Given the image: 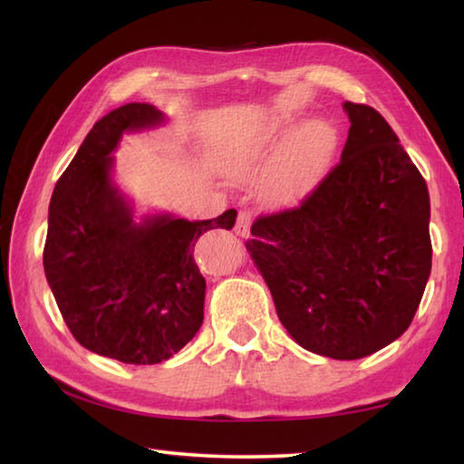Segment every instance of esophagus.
<instances>
[{
	"instance_id": "34e87169",
	"label": "esophagus",
	"mask_w": 464,
	"mask_h": 464,
	"mask_svg": "<svg viewBox=\"0 0 464 464\" xmlns=\"http://www.w3.org/2000/svg\"><path fill=\"white\" fill-rule=\"evenodd\" d=\"M249 227H251V211H238V218H237V226H234V232L238 234V237H246L249 234Z\"/></svg>"
}]
</instances>
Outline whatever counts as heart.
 I'll return each instance as SVG.
<instances>
[{"instance_id": "obj_1", "label": "heart", "mask_w": 464, "mask_h": 464, "mask_svg": "<svg viewBox=\"0 0 464 464\" xmlns=\"http://www.w3.org/2000/svg\"><path fill=\"white\" fill-rule=\"evenodd\" d=\"M334 150L332 126L276 116L234 151L227 169L237 177H253L275 162L264 186L266 198L275 205H294L319 181Z\"/></svg>"}]
</instances>
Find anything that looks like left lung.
<instances>
[{"instance_id":"left-lung-1","label":"left lung","mask_w":464,"mask_h":464,"mask_svg":"<svg viewBox=\"0 0 464 464\" xmlns=\"http://www.w3.org/2000/svg\"><path fill=\"white\" fill-rule=\"evenodd\" d=\"M340 162L300 207L253 221L246 251L302 348L340 361L397 340L430 275L427 181L370 105L346 101Z\"/></svg>"}]
</instances>
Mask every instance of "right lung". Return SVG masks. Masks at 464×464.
I'll list each match as a JSON object with an SVG mask.
<instances>
[{
  "label": "right lung",
  "instance_id": "right-lung-1",
  "mask_svg": "<svg viewBox=\"0 0 464 464\" xmlns=\"http://www.w3.org/2000/svg\"><path fill=\"white\" fill-rule=\"evenodd\" d=\"M164 122L148 103L118 107L88 132L56 181L44 245V272L69 332L88 351L132 365L179 353L205 316V276L194 245L213 227L232 230L237 211L205 221L150 215L132 219L111 181L122 132Z\"/></svg>",
  "mask_w": 464,
  "mask_h": 464
}]
</instances>
